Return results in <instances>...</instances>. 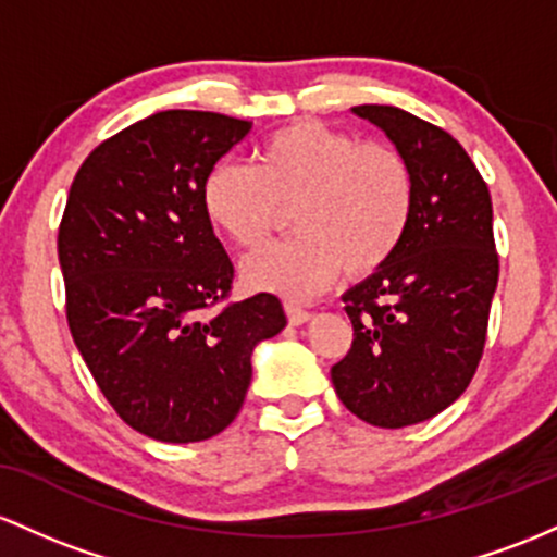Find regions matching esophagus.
<instances>
[{"mask_svg": "<svg viewBox=\"0 0 557 557\" xmlns=\"http://www.w3.org/2000/svg\"><path fill=\"white\" fill-rule=\"evenodd\" d=\"M286 318H289L292 326H302V323H308L312 315L305 308H299V305L286 302Z\"/></svg>", "mask_w": 557, "mask_h": 557, "instance_id": "esophagus-1", "label": "esophagus"}]
</instances>
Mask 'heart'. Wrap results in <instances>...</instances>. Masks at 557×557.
<instances>
[{
  "label": "heart",
  "instance_id": "b5f03b06",
  "mask_svg": "<svg viewBox=\"0 0 557 557\" xmlns=\"http://www.w3.org/2000/svg\"><path fill=\"white\" fill-rule=\"evenodd\" d=\"M205 218L236 247H258L292 210L295 236L260 247L239 265L242 284L308 299L342 268L379 271L408 234L416 176L392 144L360 141L318 121H295L255 149V162H218L202 181Z\"/></svg>",
  "mask_w": 557,
  "mask_h": 557
}]
</instances>
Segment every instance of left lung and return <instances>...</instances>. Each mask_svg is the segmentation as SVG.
<instances>
[{"label": "left lung", "mask_w": 557, "mask_h": 557, "mask_svg": "<svg viewBox=\"0 0 557 557\" xmlns=\"http://www.w3.org/2000/svg\"><path fill=\"white\" fill-rule=\"evenodd\" d=\"M352 112L410 162L416 208L397 252L342 297L355 339L331 381L360 421L403 429L449 408L476 373L499 273L492 199L447 131L389 104Z\"/></svg>", "instance_id": "left-lung-1"}]
</instances>
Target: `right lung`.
I'll list each match as a JSON object with an SVG mask.
<instances>
[{
    "mask_svg": "<svg viewBox=\"0 0 557 557\" xmlns=\"http://www.w3.org/2000/svg\"><path fill=\"white\" fill-rule=\"evenodd\" d=\"M252 131L165 110L84 160L58 234L67 326L115 413L171 445L221 434L242 410L252 352L286 326L278 297L228 295L234 265L205 218L202 181Z\"/></svg>",
    "mask_w": 557,
    "mask_h": 557,
    "instance_id": "1",
    "label": "right lung"
}]
</instances>
